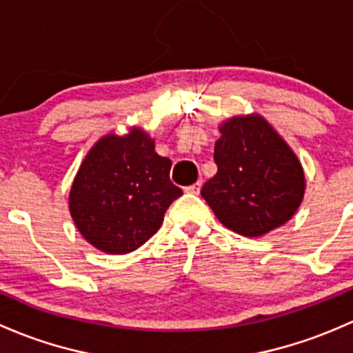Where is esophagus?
I'll use <instances>...</instances> for the list:
<instances>
[{"label":"esophagus","instance_id":"obj_1","mask_svg":"<svg viewBox=\"0 0 353 353\" xmlns=\"http://www.w3.org/2000/svg\"><path fill=\"white\" fill-rule=\"evenodd\" d=\"M201 187H202V181H195L194 185H188V187L185 188V192H187V194L199 195V192H201Z\"/></svg>","mask_w":353,"mask_h":353}]
</instances>
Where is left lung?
<instances>
[{
	"label": "left lung",
	"instance_id": "left-lung-1",
	"mask_svg": "<svg viewBox=\"0 0 353 353\" xmlns=\"http://www.w3.org/2000/svg\"><path fill=\"white\" fill-rule=\"evenodd\" d=\"M214 146L217 173L201 194L228 230L256 238L281 228L304 197L303 166L261 115L232 117Z\"/></svg>",
	"mask_w": 353,
	"mask_h": 353
}]
</instances>
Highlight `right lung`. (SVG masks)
I'll list each match as a JSON object with an SVG mask.
<instances>
[{
	"label": "right lung",
	"instance_id": "right-lung-1",
	"mask_svg": "<svg viewBox=\"0 0 353 353\" xmlns=\"http://www.w3.org/2000/svg\"><path fill=\"white\" fill-rule=\"evenodd\" d=\"M172 161L132 127L107 134L86 154L69 192V212L83 238L110 255L134 252L161 228L166 209L183 192L170 181Z\"/></svg>",
	"mask_w": 353,
	"mask_h": 353
}]
</instances>
